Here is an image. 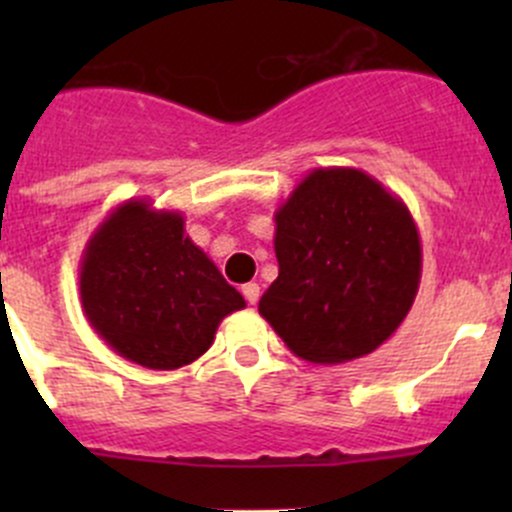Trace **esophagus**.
I'll return each instance as SVG.
<instances>
[{"label": "esophagus", "mask_w": 512, "mask_h": 512, "mask_svg": "<svg viewBox=\"0 0 512 512\" xmlns=\"http://www.w3.org/2000/svg\"><path fill=\"white\" fill-rule=\"evenodd\" d=\"M242 294H245L247 302L257 304V299H260V285H255V282H250V285L242 287Z\"/></svg>", "instance_id": "esophagus-1"}]
</instances>
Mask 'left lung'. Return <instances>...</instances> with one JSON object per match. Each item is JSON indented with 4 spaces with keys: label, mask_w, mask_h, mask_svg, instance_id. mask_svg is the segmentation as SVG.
Listing matches in <instances>:
<instances>
[{
    "label": "left lung",
    "mask_w": 512,
    "mask_h": 512,
    "mask_svg": "<svg viewBox=\"0 0 512 512\" xmlns=\"http://www.w3.org/2000/svg\"><path fill=\"white\" fill-rule=\"evenodd\" d=\"M280 275L260 314L292 354L344 364L379 349L421 282V237L399 195L359 168H314L275 213Z\"/></svg>",
    "instance_id": "obj_1"
}]
</instances>
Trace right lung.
Returning a JSON list of instances; mask_svg holds the SVG:
<instances>
[{"mask_svg":"<svg viewBox=\"0 0 512 512\" xmlns=\"http://www.w3.org/2000/svg\"><path fill=\"white\" fill-rule=\"evenodd\" d=\"M81 307L118 356L170 371L200 359L245 299L185 235L183 215L146 198L113 208L86 242Z\"/></svg>","mask_w":512,"mask_h":512,"instance_id":"add662e5","label":"right lung"}]
</instances>
